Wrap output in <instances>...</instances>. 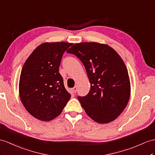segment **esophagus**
Here are the masks:
<instances>
[{
	"instance_id": "obj_1",
	"label": "esophagus",
	"mask_w": 155,
	"mask_h": 155,
	"mask_svg": "<svg viewBox=\"0 0 155 155\" xmlns=\"http://www.w3.org/2000/svg\"><path fill=\"white\" fill-rule=\"evenodd\" d=\"M77 90H78V87H77V86H75L74 87H73V88H72V91H73L74 93H76Z\"/></svg>"
}]
</instances>
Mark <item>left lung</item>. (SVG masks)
Returning a JSON list of instances; mask_svg holds the SVG:
<instances>
[{"mask_svg":"<svg viewBox=\"0 0 155 155\" xmlns=\"http://www.w3.org/2000/svg\"><path fill=\"white\" fill-rule=\"evenodd\" d=\"M84 64L91 84L89 93L78 97L91 118L107 124L121 114L129 101L130 77L125 64L111 47L96 42L75 43L67 51Z\"/></svg>","mask_w":155,"mask_h":155,"instance_id":"1","label":"left lung"}]
</instances>
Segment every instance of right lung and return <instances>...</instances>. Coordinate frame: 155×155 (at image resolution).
Segmentation results:
<instances>
[{
  "instance_id": "1",
  "label": "right lung",
  "mask_w": 155,
  "mask_h": 155,
  "mask_svg": "<svg viewBox=\"0 0 155 155\" xmlns=\"http://www.w3.org/2000/svg\"><path fill=\"white\" fill-rule=\"evenodd\" d=\"M72 43H43L26 60L19 81V95L34 118L50 121L59 116L71 95L58 72L62 55Z\"/></svg>"
}]
</instances>
